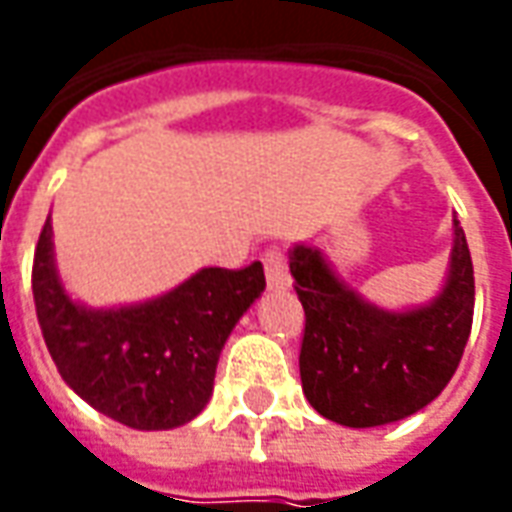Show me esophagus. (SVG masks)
Listing matches in <instances>:
<instances>
[{
	"label": "esophagus",
	"instance_id": "esophagus-1",
	"mask_svg": "<svg viewBox=\"0 0 512 512\" xmlns=\"http://www.w3.org/2000/svg\"><path fill=\"white\" fill-rule=\"evenodd\" d=\"M263 266H266V282L268 290H288L290 288V274L288 266H285V257L279 252L277 246L268 249L263 255Z\"/></svg>",
	"mask_w": 512,
	"mask_h": 512
}]
</instances>
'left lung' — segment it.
<instances>
[{"mask_svg":"<svg viewBox=\"0 0 512 512\" xmlns=\"http://www.w3.org/2000/svg\"><path fill=\"white\" fill-rule=\"evenodd\" d=\"M304 307L301 389L321 417L345 428L406 419L441 395L472 332L474 268L458 219L441 290L419 307L384 310L334 274L323 249L288 252Z\"/></svg>","mask_w":512,"mask_h":512,"instance_id":"1","label":"left lung"}]
</instances>
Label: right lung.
<instances>
[{"mask_svg":"<svg viewBox=\"0 0 512 512\" xmlns=\"http://www.w3.org/2000/svg\"><path fill=\"white\" fill-rule=\"evenodd\" d=\"M263 290L260 263L200 268L164 296L95 310L62 285L51 216L32 266L40 332L62 381L134 430L180 428L208 406L224 343Z\"/></svg>","mask_w":512,"mask_h":512,"instance_id":"add662e5","label":"right lung"}]
</instances>
